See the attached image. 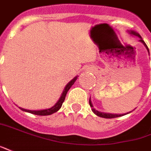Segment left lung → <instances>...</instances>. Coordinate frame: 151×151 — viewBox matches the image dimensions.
<instances>
[{"mask_svg":"<svg viewBox=\"0 0 151 151\" xmlns=\"http://www.w3.org/2000/svg\"><path fill=\"white\" fill-rule=\"evenodd\" d=\"M127 32H128L131 35H132V36H137V37H138V38H140V40H139V41L144 44V46L145 47V48H146L147 51H148V53L150 54L149 48H148L147 45L145 44V42H144V40L142 39L141 35L138 34L137 32H136V31H133V30H128ZM89 105H90V108H91V109H92V111H93V113H94V114H96V115L99 116V117H104V118H114V117H122V116H123V115H126V114L129 113H124V114H115V113H102V112H99V111H98V110H96V109H93V104H92V102H91V100H90V98H89ZM130 113H131V112H130Z\"/></svg>","mask_w":151,"mask_h":151,"instance_id":"8db88e82","label":"left lung"}]
</instances>
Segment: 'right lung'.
I'll list each match as a JSON object with an SVG mask.
<instances>
[{"label": "right lung", "mask_w": 151, "mask_h": 151, "mask_svg": "<svg viewBox=\"0 0 151 151\" xmlns=\"http://www.w3.org/2000/svg\"><path fill=\"white\" fill-rule=\"evenodd\" d=\"M78 76H76V77H74L71 81L70 82H68V84L65 86V87L63 89V92H62V95H61V97L60 99H58V101L54 104L52 108H50V109H42V110H28V109H22L20 107H19V109H21L22 111H24V112H27V113H33V114H35V115H39V116H47V115H51V114H52V113H56V112H58L59 109H61V107H62V104H63V102L65 100V95H66V93L68 92V90L70 89V87L73 86L75 81L77 80Z\"/></svg>", "instance_id": "1"}]
</instances>
